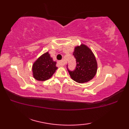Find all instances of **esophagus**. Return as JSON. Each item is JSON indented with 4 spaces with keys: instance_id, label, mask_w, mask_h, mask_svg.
<instances>
[{
    "instance_id": "esophagus-1",
    "label": "esophagus",
    "mask_w": 129,
    "mask_h": 129,
    "mask_svg": "<svg viewBox=\"0 0 129 129\" xmlns=\"http://www.w3.org/2000/svg\"><path fill=\"white\" fill-rule=\"evenodd\" d=\"M57 64H58L60 67H64L65 64V61H64V60H61V61H59Z\"/></svg>"
}]
</instances>
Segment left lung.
<instances>
[{"label": "left lung", "instance_id": "1", "mask_svg": "<svg viewBox=\"0 0 129 129\" xmlns=\"http://www.w3.org/2000/svg\"><path fill=\"white\" fill-rule=\"evenodd\" d=\"M73 55L76 59V67L73 72L68 70L71 78L78 83L92 80L98 70L97 61L92 50L85 44H81L75 46Z\"/></svg>", "mask_w": 129, "mask_h": 129}]
</instances>
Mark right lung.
<instances>
[{"label": "right lung", "instance_id": "right-lung-1", "mask_svg": "<svg viewBox=\"0 0 129 129\" xmlns=\"http://www.w3.org/2000/svg\"><path fill=\"white\" fill-rule=\"evenodd\" d=\"M56 64V62L54 61L49 52H46L38 57L33 64V76L38 81L48 80L57 69Z\"/></svg>", "mask_w": 129, "mask_h": 129}]
</instances>
